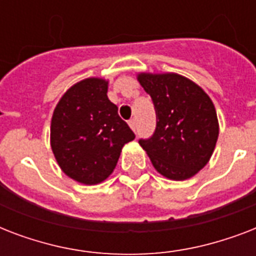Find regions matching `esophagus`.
Listing matches in <instances>:
<instances>
[{
    "label": "esophagus",
    "mask_w": 256,
    "mask_h": 256,
    "mask_svg": "<svg viewBox=\"0 0 256 256\" xmlns=\"http://www.w3.org/2000/svg\"><path fill=\"white\" fill-rule=\"evenodd\" d=\"M128 126L132 128V130H134V132H136V120H134V118L128 120Z\"/></svg>",
    "instance_id": "obj_1"
}]
</instances>
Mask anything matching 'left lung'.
Returning <instances> with one entry per match:
<instances>
[{
  "label": "left lung",
  "instance_id": "obj_1",
  "mask_svg": "<svg viewBox=\"0 0 256 256\" xmlns=\"http://www.w3.org/2000/svg\"><path fill=\"white\" fill-rule=\"evenodd\" d=\"M156 114V132L140 144L164 176L184 180L210 160L219 134L210 96L188 78L175 73L138 74Z\"/></svg>",
  "mask_w": 256,
  "mask_h": 256
}]
</instances>
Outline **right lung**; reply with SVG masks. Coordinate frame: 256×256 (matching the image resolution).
<instances>
[{"mask_svg": "<svg viewBox=\"0 0 256 256\" xmlns=\"http://www.w3.org/2000/svg\"><path fill=\"white\" fill-rule=\"evenodd\" d=\"M136 138L108 98V81L88 78L54 108L50 144L60 168L84 184H96L116 168L124 144Z\"/></svg>", "mask_w": 256, "mask_h": 256, "instance_id": "right-lung-1", "label": "right lung"}]
</instances>
